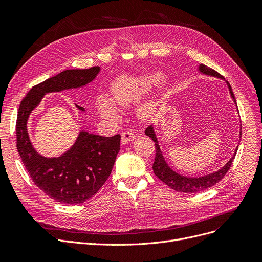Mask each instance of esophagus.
Returning a JSON list of instances; mask_svg holds the SVG:
<instances>
[{
	"mask_svg": "<svg viewBox=\"0 0 262 262\" xmlns=\"http://www.w3.org/2000/svg\"><path fill=\"white\" fill-rule=\"evenodd\" d=\"M136 138V135L132 130H125L122 133V144H126Z\"/></svg>",
	"mask_w": 262,
	"mask_h": 262,
	"instance_id": "obj_1",
	"label": "esophagus"
}]
</instances>
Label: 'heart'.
Returning a JSON list of instances; mask_svg holds the SVG:
<instances>
[{"mask_svg": "<svg viewBox=\"0 0 262 262\" xmlns=\"http://www.w3.org/2000/svg\"><path fill=\"white\" fill-rule=\"evenodd\" d=\"M159 80L157 74H143L138 76H121L119 77L113 86L112 99L102 96L99 100V109L104 117L117 118L119 112L114 104L115 102L119 106H127L141 98L149 91Z\"/></svg>", "mask_w": 262, "mask_h": 262, "instance_id": "1", "label": "heart"}]
</instances>
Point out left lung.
<instances>
[{"label": "left lung", "instance_id": "left-lung-1", "mask_svg": "<svg viewBox=\"0 0 262 262\" xmlns=\"http://www.w3.org/2000/svg\"><path fill=\"white\" fill-rule=\"evenodd\" d=\"M199 71L205 75L223 78V76L221 74H219L216 71L213 70V69H211L207 66L200 64ZM226 84L228 86L229 93H230L232 101L235 102V104H237L236 98H235V95H233V92L231 90L229 82L226 81ZM145 135L150 137L152 140L155 142L156 154H155V160L153 163V171H154L155 175L159 178L162 183H164L167 186L172 188L173 190H175L177 192H185V193H198V192H202L206 189L211 188L215 184H217L230 169L231 163H232L233 159H235V156L237 154V149H238V147H237L235 149V153H233L232 157L227 161L225 166L222 167L220 170H217L213 173L207 174V175L200 176V177H188V176H184L182 174H178L177 172L173 171L170 168L169 164L167 163V161L164 160V157L161 153V149L158 144V140H157V137H156L153 125H149L145 129ZM240 135H241V132H240Z\"/></svg>", "mask_w": 262, "mask_h": 262}]
</instances>
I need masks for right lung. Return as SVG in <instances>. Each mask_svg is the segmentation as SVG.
<instances>
[{
	"label": "right lung",
	"mask_w": 262,
	"mask_h": 262,
	"mask_svg": "<svg viewBox=\"0 0 262 262\" xmlns=\"http://www.w3.org/2000/svg\"><path fill=\"white\" fill-rule=\"evenodd\" d=\"M101 70H64L34 86L22 100L17 118V149L34 184L53 200L76 205L91 199L107 181L120 150L121 136L103 137L81 130L75 143L59 157H45L34 148L27 120L47 93L80 88L91 82ZM81 112L85 108L75 105Z\"/></svg>",
	"instance_id": "1"
}]
</instances>
